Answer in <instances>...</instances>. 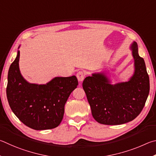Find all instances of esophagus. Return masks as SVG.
<instances>
[{
    "label": "esophagus",
    "instance_id": "1",
    "mask_svg": "<svg viewBox=\"0 0 156 156\" xmlns=\"http://www.w3.org/2000/svg\"><path fill=\"white\" fill-rule=\"evenodd\" d=\"M77 78H78L79 81H81L83 79V75L82 73H79L78 76H77Z\"/></svg>",
    "mask_w": 156,
    "mask_h": 156
}]
</instances>
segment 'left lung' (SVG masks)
<instances>
[{
	"instance_id": "left-lung-1",
	"label": "left lung",
	"mask_w": 156,
	"mask_h": 156,
	"mask_svg": "<svg viewBox=\"0 0 156 156\" xmlns=\"http://www.w3.org/2000/svg\"><path fill=\"white\" fill-rule=\"evenodd\" d=\"M20 51L11 64L6 88L9 105L15 115L27 127L35 130L59 126L64 105L78 86L75 76L55 77L46 84L30 83L19 69Z\"/></svg>"
}]
</instances>
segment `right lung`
<instances>
[{"mask_svg": "<svg viewBox=\"0 0 156 156\" xmlns=\"http://www.w3.org/2000/svg\"><path fill=\"white\" fill-rule=\"evenodd\" d=\"M135 71L129 81L114 85L104 74L95 73L83 81V88L93 118L101 124L118 125L136 119L149 92V77L137 45H132Z\"/></svg>", "mask_w": 156, "mask_h": 156, "instance_id": "right-lung-1", "label": "right lung"}]
</instances>
